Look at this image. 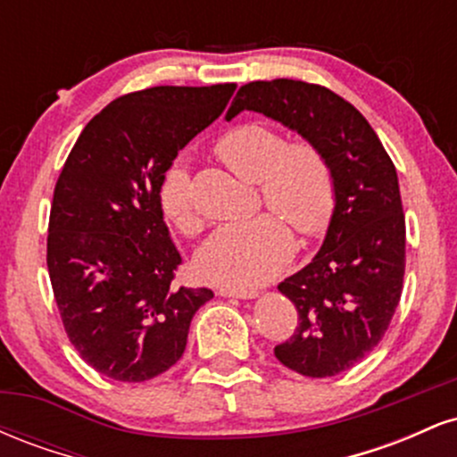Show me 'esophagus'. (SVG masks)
<instances>
[{
    "label": "esophagus",
    "mask_w": 457,
    "mask_h": 457,
    "mask_svg": "<svg viewBox=\"0 0 457 457\" xmlns=\"http://www.w3.org/2000/svg\"><path fill=\"white\" fill-rule=\"evenodd\" d=\"M219 296L253 298V296H258V292H255V290H236V287H219Z\"/></svg>",
    "instance_id": "esophagus-1"
}]
</instances>
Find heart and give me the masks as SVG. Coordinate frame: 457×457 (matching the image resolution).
<instances>
[{
    "label": "heart",
    "mask_w": 457,
    "mask_h": 457,
    "mask_svg": "<svg viewBox=\"0 0 457 457\" xmlns=\"http://www.w3.org/2000/svg\"><path fill=\"white\" fill-rule=\"evenodd\" d=\"M214 154L234 174L258 182L260 195L272 212L243 223H228L204 243L197 270L217 286L249 290L270 281L286 269L295 253V234L316 238L333 223L337 208V180L328 156L312 139L286 141L277 129L243 122L225 130ZM159 208L178 232L202 229L191 176L180 161L162 171Z\"/></svg>",
    "instance_id": "heart-1"
}]
</instances>
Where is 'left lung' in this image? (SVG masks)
I'll list each match as a JSON object with an SVG mask.
<instances>
[{
  "instance_id": "obj_1",
  "label": "left lung",
  "mask_w": 457,
  "mask_h": 457,
  "mask_svg": "<svg viewBox=\"0 0 457 457\" xmlns=\"http://www.w3.org/2000/svg\"><path fill=\"white\" fill-rule=\"evenodd\" d=\"M258 112L324 150L337 180V208L322 249L279 283L298 324L275 345L279 363L328 378L370 354L400 305L406 270V219L397 171L376 130L345 98L318 83L251 81L225 118Z\"/></svg>"
}]
</instances>
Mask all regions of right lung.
<instances>
[{
	"label": "right lung",
	"mask_w": 457,
	"mask_h": 457,
	"mask_svg": "<svg viewBox=\"0 0 457 457\" xmlns=\"http://www.w3.org/2000/svg\"><path fill=\"white\" fill-rule=\"evenodd\" d=\"M236 83L156 86L109 103L55 182L46 269L62 324L98 374L144 382L180 361L208 287L176 286L180 253L159 208L178 150L212 124Z\"/></svg>",
	"instance_id": "obj_1"
}]
</instances>
